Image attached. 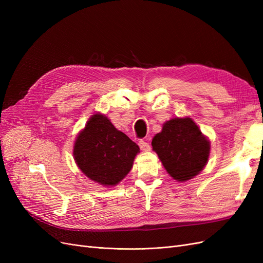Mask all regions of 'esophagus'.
I'll list each match as a JSON object with an SVG mask.
<instances>
[{
    "label": "esophagus",
    "mask_w": 263,
    "mask_h": 263,
    "mask_svg": "<svg viewBox=\"0 0 263 263\" xmlns=\"http://www.w3.org/2000/svg\"><path fill=\"white\" fill-rule=\"evenodd\" d=\"M138 145H139V147H140V149H141L142 151H149V150L151 149V147H150V145H149V142H147V141H145V140H139Z\"/></svg>",
    "instance_id": "34e87169"
}]
</instances>
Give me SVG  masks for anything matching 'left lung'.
Returning a JSON list of instances; mask_svg holds the SVG:
<instances>
[{
	"label": "left lung",
	"mask_w": 263,
	"mask_h": 263,
	"mask_svg": "<svg viewBox=\"0 0 263 263\" xmlns=\"http://www.w3.org/2000/svg\"><path fill=\"white\" fill-rule=\"evenodd\" d=\"M153 149L177 181L194 178L208 163L211 145L192 118H172L153 139Z\"/></svg>",
	"instance_id": "1"
}]
</instances>
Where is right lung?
<instances>
[{
	"label": "right lung",
	"mask_w": 263,
	"mask_h": 263,
	"mask_svg": "<svg viewBox=\"0 0 263 263\" xmlns=\"http://www.w3.org/2000/svg\"><path fill=\"white\" fill-rule=\"evenodd\" d=\"M138 153V145L100 113L91 116L73 146L79 169L105 186L116 185L128 174Z\"/></svg>",
	"instance_id": "1"
}]
</instances>
